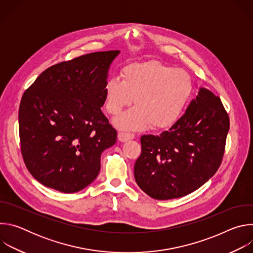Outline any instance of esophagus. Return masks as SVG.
Wrapping results in <instances>:
<instances>
[{
  "label": "esophagus",
  "instance_id": "34e87169",
  "mask_svg": "<svg viewBox=\"0 0 253 253\" xmlns=\"http://www.w3.org/2000/svg\"><path fill=\"white\" fill-rule=\"evenodd\" d=\"M135 135L132 134V133H125V132H120L118 134V139L119 141L121 142H126L128 140H131V139H134Z\"/></svg>",
  "mask_w": 253,
  "mask_h": 253
}]
</instances>
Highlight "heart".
<instances>
[{"label":"heart","mask_w":253,"mask_h":253,"mask_svg":"<svg viewBox=\"0 0 253 253\" xmlns=\"http://www.w3.org/2000/svg\"><path fill=\"white\" fill-rule=\"evenodd\" d=\"M111 77L104 86L106 110L119 114L134 98L136 106L114 120L123 131L171 127L183 114L193 92L190 76L183 70L158 61L134 63Z\"/></svg>","instance_id":"heart-1"}]
</instances>
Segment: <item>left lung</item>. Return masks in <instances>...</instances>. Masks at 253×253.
<instances>
[{
  "label": "left lung",
  "mask_w": 253,
  "mask_h": 253,
  "mask_svg": "<svg viewBox=\"0 0 253 253\" xmlns=\"http://www.w3.org/2000/svg\"><path fill=\"white\" fill-rule=\"evenodd\" d=\"M228 130L229 117L220 98L200 88L168 131L141 137V155L134 166L138 186L158 200L195 191L218 170Z\"/></svg>",
  "instance_id": "left-lung-1"
}]
</instances>
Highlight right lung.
<instances>
[{
	"label": "right lung",
	"mask_w": 253,
	"mask_h": 253,
	"mask_svg": "<svg viewBox=\"0 0 253 253\" xmlns=\"http://www.w3.org/2000/svg\"><path fill=\"white\" fill-rule=\"evenodd\" d=\"M120 51L95 52L51 66L25 91L19 108L24 162L43 185L74 193L100 172L117 132L101 111L108 71Z\"/></svg>",
	"instance_id": "obj_1"
}]
</instances>
